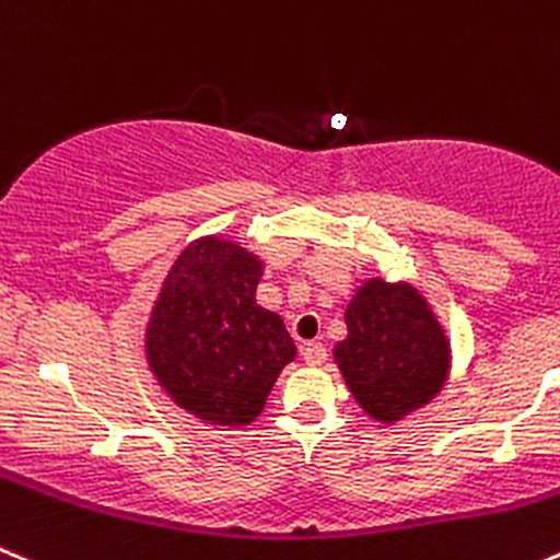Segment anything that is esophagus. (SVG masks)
<instances>
[{
    "instance_id": "34e87169",
    "label": "esophagus",
    "mask_w": 560,
    "mask_h": 560,
    "mask_svg": "<svg viewBox=\"0 0 560 560\" xmlns=\"http://www.w3.org/2000/svg\"><path fill=\"white\" fill-rule=\"evenodd\" d=\"M302 357H305L307 365H322L324 360H327V349H324V343H318V340H307V343L302 346Z\"/></svg>"
}]
</instances>
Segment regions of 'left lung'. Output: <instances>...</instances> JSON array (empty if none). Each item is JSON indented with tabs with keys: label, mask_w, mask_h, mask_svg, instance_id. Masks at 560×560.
Returning a JSON list of instances; mask_svg holds the SVG:
<instances>
[{
	"label": "left lung",
	"mask_w": 560,
	"mask_h": 560,
	"mask_svg": "<svg viewBox=\"0 0 560 560\" xmlns=\"http://www.w3.org/2000/svg\"><path fill=\"white\" fill-rule=\"evenodd\" d=\"M335 363L374 420L396 423L443 390L451 349L418 289L369 280L346 307Z\"/></svg>",
	"instance_id": "1"
}]
</instances>
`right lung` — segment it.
I'll return each mask as SVG.
<instances>
[{
	"label": "right lung",
	"instance_id": "obj_1",
	"mask_svg": "<svg viewBox=\"0 0 560 560\" xmlns=\"http://www.w3.org/2000/svg\"><path fill=\"white\" fill-rule=\"evenodd\" d=\"M260 260L225 238L189 244L148 322L153 376L175 404L217 425H247L296 357L283 318L255 302Z\"/></svg>",
	"mask_w": 560,
	"mask_h": 560
}]
</instances>
